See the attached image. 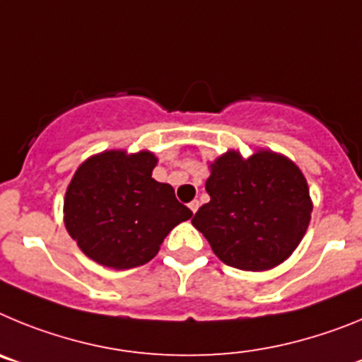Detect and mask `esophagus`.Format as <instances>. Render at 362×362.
I'll return each mask as SVG.
<instances>
[{
  "instance_id": "1",
  "label": "esophagus",
  "mask_w": 362,
  "mask_h": 362,
  "mask_svg": "<svg viewBox=\"0 0 362 362\" xmlns=\"http://www.w3.org/2000/svg\"><path fill=\"white\" fill-rule=\"evenodd\" d=\"M188 209H190L192 212L196 214V212H197V209H199V201H197V199L190 201V203H188Z\"/></svg>"
}]
</instances>
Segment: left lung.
Wrapping results in <instances>:
<instances>
[{
	"label": "left lung",
	"mask_w": 362,
	"mask_h": 362,
	"mask_svg": "<svg viewBox=\"0 0 362 362\" xmlns=\"http://www.w3.org/2000/svg\"><path fill=\"white\" fill-rule=\"evenodd\" d=\"M210 201L192 225L228 267L263 272L288 257L305 235L312 201L303 172L279 153L243 159L226 152L210 165Z\"/></svg>",
	"instance_id": "obj_1"
}]
</instances>
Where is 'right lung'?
Here are the masks:
<instances>
[{
  "label": "right lung",
  "mask_w": 362,
  "mask_h": 362,
  "mask_svg": "<svg viewBox=\"0 0 362 362\" xmlns=\"http://www.w3.org/2000/svg\"><path fill=\"white\" fill-rule=\"evenodd\" d=\"M158 159L150 152L98 153L79 166L65 196L70 238L95 263L116 270L156 257L163 239L192 210L174 188L152 179Z\"/></svg>",
  "instance_id": "right-lung-1"
}]
</instances>
